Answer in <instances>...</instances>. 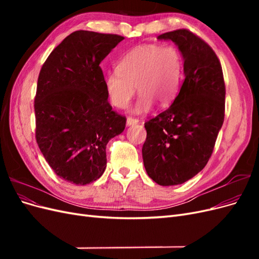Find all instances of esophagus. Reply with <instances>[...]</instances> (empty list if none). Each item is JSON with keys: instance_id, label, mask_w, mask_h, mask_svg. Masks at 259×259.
I'll return each mask as SVG.
<instances>
[{"instance_id": "esophagus-1", "label": "esophagus", "mask_w": 259, "mask_h": 259, "mask_svg": "<svg viewBox=\"0 0 259 259\" xmlns=\"http://www.w3.org/2000/svg\"><path fill=\"white\" fill-rule=\"evenodd\" d=\"M139 120L138 119H134V117L132 116H128L126 119V125L127 126H131V125H135V124H138Z\"/></svg>"}]
</instances>
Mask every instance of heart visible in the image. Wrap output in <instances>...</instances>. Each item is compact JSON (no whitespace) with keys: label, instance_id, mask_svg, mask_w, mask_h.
Masks as SVG:
<instances>
[{"label":"heart","instance_id":"b5f03b06","mask_svg":"<svg viewBox=\"0 0 259 259\" xmlns=\"http://www.w3.org/2000/svg\"><path fill=\"white\" fill-rule=\"evenodd\" d=\"M117 71L108 73L105 88L111 104L126 108L135 94L139 96L135 112H146L158 101L167 106L175 98L183 77V57L173 45L142 44L119 61Z\"/></svg>","mask_w":259,"mask_h":259}]
</instances>
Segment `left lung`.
<instances>
[{
  "label": "left lung",
  "mask_w": 259,
  "mask_h": 259,
  "mask_svg": "<svg viewBox=\"0 0 259 259\" xmlns=\"http://www.w3.org/2000/svg\"><path fill=\"white\" fill-rule=\"evenodd\" d=\"M158 38L178 46L185 79L174 103L145 123L143 159L153 182L175 186L197 175L213 153L224 123L226 89L221 62L201 37L179 29Z\"/></svg>",
  "instance_id": "8db88e82"
}]
</instances>
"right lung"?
I'll return each instance as SVG.
<instances>
[{
  "instance_id": "right-lung-1",
  "label": "right lung",
  "mask_w": 259,
  "mask_h": 259,
  "mask_svg": "<svg viewBox=\"0 0 259 259\" xmlns=\"http://www.w3.org/2000/svg\"><path fill=\"white\" fill-rule=\"evenodd\" d=\"M124 37L79 30L50 54L34 98L35 138L59 178L75 185L97 180L107 166L106 146L126 117L112 110L99 64Z\"/></svg>"
}]
</instances>
